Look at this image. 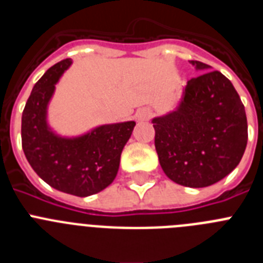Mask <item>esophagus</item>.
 <instances>
[{
  "mask_svg": "<svg viewBox=\"0 0 263 263\" xmlns=\"http://www.w3.org/2000/svg\"><path fill=\"white\" fill-rule=\"evenodd\" d=\"M153 116V111L148 108H141L137 110L136 113V120L137 121H147L150 120Z\"/></svg>",
  "mask_w": 263,
  "mask_h": 263,
  "instance_id": "34e87169",
  "label": "esophagus"
}]
</instances>
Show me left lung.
Masks as SVG:
<instances>
[{
	"mask_svg": "<svg viewBox=\"0 0 263 263\" xmlns=\"http://www.w3.org/2000/svg\"><path fill=\"white\" fill-rule=\"evenodd\" d=\"M206 71L187 81L178 109L153 120L159 163L173 182L208 187L231 174L248 143L245 106L229 79L197 60Z\"/></svg>",
	"mask_w": 263,
	"mask_h": 263,
	"instance_id": "left-lung-1",
	"label": "left lung"
}]
</instances>
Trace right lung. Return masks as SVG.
Here are the masks:
<instances>
[{
    "label": "right lung",
    "mask_w": 263,
    "mask_h": 263,
    "mask_svg": "<svg viewBox=\"0 0 263 263\" xmlns=\"http://www.w3.org/2000/svg\"><path fill=\"white\" fill-rule=\"evenodd\" d=\"M64 59L36 81L22 113V148L32 170L58 191L85 197L108 187L117 175L122 148L136 122L103 125L76 138L53 134L47 125V105L62 73Z\"/></svg>",
    "instance_id": "1"
}]
</instances>
